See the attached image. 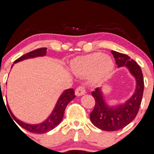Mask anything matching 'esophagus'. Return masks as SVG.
I'll return each instance as SVG.
<instances>
[{"instance_id": "1", "label": "esophagus", "mask_w": 154, "mask_h": 154, "mask_svg": "<svg viewBox=\"0 0 154 154\" xmlns=\"http://www.w3.org/2000/svg\"><path fill=\"white\" fill-rule=\"evenodd\" d=\"M86 93L85 92V87L84 86H78L75 90V94L77 96H82V95H84Z\"/></svg>"}]
</instances>
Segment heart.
Wrapping results in <instances>:
<instances>
[{"instance_id": "b5f03b06", "label": "heart", "mask_w": 154, "mask_h": 154, "mask_svg": "<svg viewBox=\"0 0 154 154\" xmlns=\"http://www.w3.org/2000/svg\"><path fill=\"white\" fill-rule=\"evenodd\" d=\"M114 62L111 57L103 53L95 52L85 56L76 57L71 63V69L80 75L92 74L94 80H100L106 77L114 69Z\"/></svg>"}]
</instances>
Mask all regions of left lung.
<instances>
[{
    "label": "left lung",
    "instance_id": "left-lung-1",
    "mask_svg": "<svg viewBox=\"0 0 154 154\" xmlns=\"http://www.w3.org/2000/svg\"><path fill=\"white\" fill-rule=\"evenodd\" d=\"M118 68L125 66L136 80L134 94L122 104L109 106L104 99L101 88L91 92L95 106L90 114L94 125L106 131L120 130L131 122L137 116L141 105L144 91V79L142 69L130 57L115 51H111Z\"/></svg>",
    "mask_w": 154,
    "mask_h": 154
}]
</instances>
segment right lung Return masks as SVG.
Returning <instances> with one entry per match:
<instances>
[{"mask_svg":"<svg viewBox=\"0 0 154 154\" xmlns=\"http://www.w3.org/2000/svg\"><path fill=\"white\" fill-rule=\"evenodd\" d=\"M46 50H47V48H40L36 50H34V51H30V52L19 57L18 59L14 61V63H17L20 62V61L24 60L30 59V58L45 56L46 54ZM75 97L74 91L72 88L65 90L60 96L51 114L48 116L46 120L39 124H29L26 123V122H22L21 120L16 118V116L12 114L9 105H8V109H9L11 115L12 116L14 120L23 128L26 129V130L29 132L34 133V134H44V133H47L52 130V129H54V128H56L58 125L60 123L63 118L64 111L66 106L69 104V102H71L73 99L75 98Z\"/></svg>","mask_w":154,"mask_h":154,"instance_id":"obj_1","label":"right lung"}]
</instances>
